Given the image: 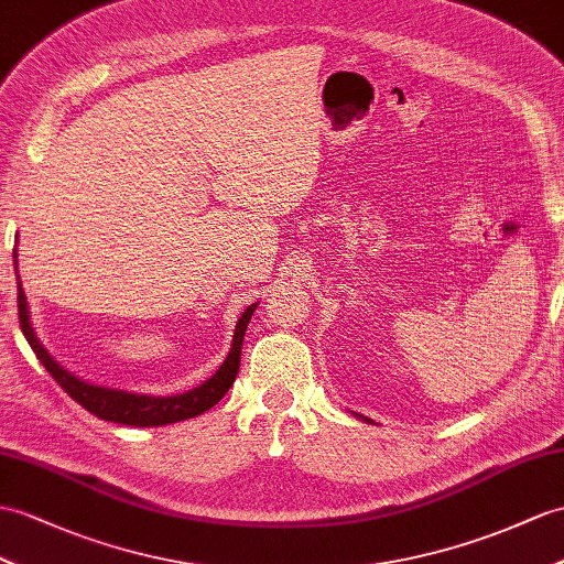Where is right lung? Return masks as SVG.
<instances>
[{"instance_id":"obj_1","label":"right lung","mask_w":564,"mask_h":564,"mask_svg":"<svg viewBox=\"0 0 564 564\" xmlns=\"http://www.w3.org/2000/svg\"><path fill=\"white\" fill-rule=\"evenodd\" d=\"M13 260H17V251H13ZM253 311H256V304L243 311V315L237 323V329H235V345H231L229 356L225 359V364L215 370L213 378L205 380L203 386H198L196 390H188L184 394L148 397V394H133V392H123V390H107V388L90 386V382H84L80 378L72 376L68 370H64L57 361H54L33 333L29 304H25V294H23V286L19 280L21 333L25 335V339H29L31 349L35 351L40 364L45 366L47 373L59 382L62 390L72 397L74 402L88 409L93 416L112 421V423H121V425H141V429H148V425H167V423L200 416L203 411H208L210 406H215L219 400H223L227 390L231 388V382L237 380L246 325H249Z\"/></svg>"}]
</instances>
